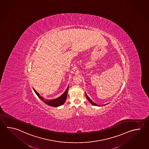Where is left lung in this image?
<instances>
[{
    "label": "left lung",
    "mask_w": 149,
    "mask_h": 149,
    "mask_svg": "<svg viewBox=\"0 0 149 149\" xmlns=\"http://www.w3.org/2000/svg\"><path fill=\"white\" fill-rule=\"evenodd\" d=\"M85 94H86V93H85ZM86 98H87V100H88L91 102V104H93L94 105H95V106H100V105H97V104H96L95 103H94V102H93L92 101L90 98H89V97L87 95V94H86ZM107 104H108V103H107ZM107 104H104V105H107Z\"/></svg>",
    "instance_id": "left-lung-1"
}]
</instances>
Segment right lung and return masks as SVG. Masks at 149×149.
Masks as SVG:
<instances>
[{
	"label": "right lung",
	"mask_w": 149,
	"mask_h": 149,
	"mask_svg": "<svg viewBox=\"0 0 149 149\" xmlns=\"http://www.w3.org/2000/svg\"><path fill=\"white\" fill-rule=\"evenodd\" d=\"M33 90H34V92L36 93V94L39 97V99L41 100L43 102H44L45 104H47L51 107H58L61 106V105H62L66 101V98H67L68 91V87L67 89L66 90L64 93H63L62 95L59 96L58 97H57V98L53 99V100H46V99H45L44 97H42V96L40 95L39 93L37 92L36 90H35L34 88H33Z\"/></svg>",
	"instance_id": "add662e5"
}]
</instances>
